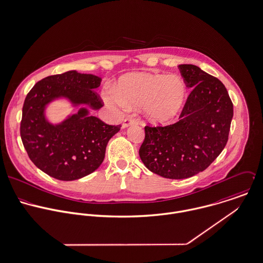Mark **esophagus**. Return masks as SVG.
Here are the masks:
<instances>
[{
  "mask_svg": "<svg viewBox=\"0 0 263 263\" xmlns=\"http://www.w3.org/2000/svg\"><path fill=\"white\" fill-rule=\"evenodd\" d=\"M136 123H137V121H136L135 119L129 117V118H126V119L124 120L122 127H123V128H127V127H129V126H131V125H134V124H136Z\"/></svg>",
  "mask_w": 263,
  "mask_h": 263,
  "instance_id": "1",
  "label": "esophagus"
}]
</instances>
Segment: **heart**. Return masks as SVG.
Segmentation results:
<instances>
[{
    "label": "heart",
    "mask_w": 263,
    "mask_h": 263,
    "mask_svg": "<svg viewBox=\"0 0 263 263\" xmlns=\"http://www.w3.org/2000/svg\"><path fill=\"white\" fill-rule=\"evenodd\" d=\"M110 101L127 107L143 106L155 124L173 121L187 100V86L179 75L137 72L124 75L114 87Z\"/></svg>",
    "instance_id": "b5f03b06"
}]
</instances>
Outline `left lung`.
Returning a JSON list of instances; mask_svg holds the SVG:
<instances>
[{
	"instance_id": "obj_1",
	"label": "left lung",
	"mask_w": 263,
	"mask_h": 263,
	"mask_svg": "<svg viewBox=\"0 0 263 263\" xmlns=\"http://www.w3.org/2000/svg\"><path fill=\"white\" fill-rule=\"evenodd\" d=\"M191 88L180 121L145 126L139 157L153 173L167 179L190 178L210 166L224 148L234 115L233 103L220 80L191 64L179 65Z\"/></svg>"
}]
</instances>
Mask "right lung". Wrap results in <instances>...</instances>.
<instances>
[{
    "mask_svg": "<svg viewBox=\"0 0 263 263\" xmlns=\"http://www.w3.org/2000/svg\"><path fill=\"white\" fill-rule=\"evenodd\" d=\"M102 78L75 70L39 81L26 96L20 135L31 161L44 173L61 181H73L95 172L104 161L108 140L120 131L89 114L103 104L95 91ZM58 98H66L78 113L59 124L45 117V108Z\"/></svg>",
    "mask_w": 263,
    "mask_h": 263,
    "instance_id": "1",
    "label": "right lung"
}]
</instances>
